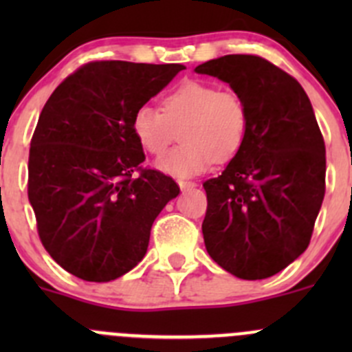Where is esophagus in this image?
Returning <instances> with one entry per match:
<instances>
[{
    "instance_id": "34e87169",
    "label": "esophagus",
    "mask_w": 352,
    "mask_h": 352,
    "mask_svg": "<svg viewBox=\"0 0 352 352\" xmlns=\"http://www.w3.org/2000/svg\"><path fill=\"white\" fill-rule=\"evenodd\" d=\"M179 187H180V190H184V192H186V190L196 189L197 184H194V182H186V180H179Z\"/></svg>"
}]
</instances>
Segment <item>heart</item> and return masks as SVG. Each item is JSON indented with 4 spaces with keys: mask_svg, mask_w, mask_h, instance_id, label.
Instances as JSON below:
<instances>
[{
    "mask_svg": "<svg viewBox=\"0 0 352 352\" xmlns=\"http://www.w3.org/2000/svg\"><path fill=\"white\" fill-rule=\"evenodd\" d=\"M247 109L242 98L216 85L189 80L165 95L163 110L141 105L134 110L131 131L150 155H162L180 129L182 146L156 162V168L177 179L201 175L214 162H228L247 136Z\"/></svg>",
    "mask_w": 352,
    "mask_h": 352,
    "instance_id": "obj_1",
    "label": "heart"
}]
</instances>
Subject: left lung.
<instances>
[{"mask_svg": "<svg viewBox=\"0 0 352 352\" xmlns=\"http://www.w3.org/2000/svg\"><path fill=\"white\" fill-rule=\"evenodd\" d=\"M230 85L247 109V136L223 173L204 182L206 250L240 279H265L310 243L325 194V144L310 98L293 76L250 54L196 69Z\"/></svg>", "mask_w": 352, "mask_h": 352, "instance_id": "left-lung-1", "label": "left lung"}]
</instances>
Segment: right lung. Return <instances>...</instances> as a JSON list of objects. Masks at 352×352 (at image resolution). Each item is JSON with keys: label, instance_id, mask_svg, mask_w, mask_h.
Segmentation results:
<instances>
[{"label": "right lung", "instance_id": "1", "mask_svg": "<svg viewBox=\"0 0 352 352\" xmlns=\"http://www.w3.org/2000/svg\"><path fill=\"white\" fill-rule=\"evenodd\" d=\"M184 65L97 61L67 76L38 117L28 156V201L52 258L83 281L109 283L143 261L156 216L180 189L140 170L134 110Z\"/></svg>", "mask_w": 352, "mask_h": 352}]
</instances>
